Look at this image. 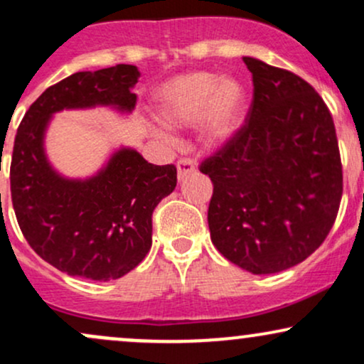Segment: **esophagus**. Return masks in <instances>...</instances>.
<instances>
[{"label": "esophagus", "mask_w": 364, "mask_h": 364, "mask_svg": "<svg viewBox=\"0 0 364 364\" xmlns=\"http://www.w3.org/2000/svg\"><path fill=\"white\" fill-rule=\"evenodd\" d=\"M176 169H178V179L179 181H183L188 174L195 173V161L190 157H183L179 159L178 164H176Z\"/></svg>", "instance_id": "34e87169"}]
</instances>
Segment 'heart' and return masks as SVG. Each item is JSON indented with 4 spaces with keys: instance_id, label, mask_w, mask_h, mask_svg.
<instances>
[{
    "instance_id": "1",
    "label": "heart",
    "mask_w": 364,
    "mask_h": 364,
    "mask_svg": "<svg viewBox=\"0 0 364 364\" xmlns=\"http://www.w3.org/2000/svg\"><path fill=\"white\" fill-rule=\"evenodd\" d=\"M246 94L240 80L210 72L183 75L157 95L159 118L169 128H186L202 121V141L220 147L240 128Z\"/></svg>"
}]
</instances>
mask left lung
I'll list each match as a JSON object with an SVG mask.
<instances>
[{"mask_svg": "<svg viewBox=\"0 0 364 364\" xmlns=\"http://www.w3.org/2000/svg\"><path fill=\"white\" fill-rule=\"evenodd\" d=\"M253 101L245 124L200 171L214 183L212 243L263 275L306 260L336 223L342 164L327 104L287 70L245 56Z\"/></svg>", "mask_w": 364, "mask_h": 364, "instance_id": "left-lung-1", "label": "left lung"}]
</instances>
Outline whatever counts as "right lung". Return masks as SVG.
<instances>
[{
	"label": "right lung",
	"instance_id": "add662e5",
	"mask_svg": "<svg viewBox=\"0 0 364 364\" xmlns=\"http://www.w3.org/2000/svg\"><path fill=\"white\" fill-rule=\"evenodd\" d=\"M139 77L133 65L70 75L37 97L16 129L10 166L16 220L32 250L68 275L106 282L135 269L152 246L154 208L176 188L173 164H150L133 149L116 150L87 179L63 178L46 157L54 112L94 106L129 112Z\"/></svg>",
	"mask_w": 364,
	"mask_h": 364
}]
</instances>
